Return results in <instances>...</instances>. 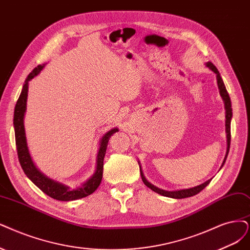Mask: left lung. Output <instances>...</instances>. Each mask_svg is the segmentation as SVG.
Here are the masks:
<instances>
[{"label": "left lung", "instance_id": "obj_1", "mask_svg": "<svg viewBox=\"0 0 250 250\" xmlns=\"http://www.w3.org/2000/svg\"><path fill=\"white\" fill-rule=\"evenodd\" d=\"M206 66L213 71L215 74H216V79H217V85H218V89H219V94L221 96V98H223L224 102H225V108H226V132H227V141H228V148H227V153H226V158L224 160V163L223 165H221V167L225 165L226 163V160H227V156L229 154V145H230V119H232V104H230V99H229V96L228 94L227 91V88L225 86V83L223 81V79H221L220 77V74L217 70V68L214 66L213 63L208 62L206 63ZM220 167V168H221ZM140 172H141V177H142V181L144 182L145 186L147 188H149L150 189H152L153 191L160 193V195L162 196H165V197H169V198H173V199H184V198H189V197H192L197 195V193H199L201 190L204 189L208 184L210 183L211 179L207 180L206 182L200 184V186L198 187H195V188H187V189H180V190H173V191H168V190H164V189H161L159 188H156L154 186H152V184L150 182H148L146 180V178L144 177V175L142 173V170L140 168Z\"/></svg>", "mask_w": 250, "mask_h": 250}]
</instances>
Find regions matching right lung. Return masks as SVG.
<instances>
[{"label": "right lung", "mask_w": 250, "mask_h": 250, "mask_svg": "<svg viewBox=\"0 0 250 250\" xmlns=\"http://www.w3.org/2000/svg\"><path fill=\"white\" fill-rule=\"evenodd\" d=\"M45 64H39L26 77L24 84L22 86L21 96L17 100V103L14 109V131H15V143L16 149L18 154V160H20L21 168L27 177L31 181L36 184L44 193L49 196L50 198L59 201H74L82 199L91 195L100 186L103 177V166H104V158L107 149L108 141L110 137L114 133L118 132V128L114 127L112 130L107 132L100 141V148L97 155V167L95 173L92 174L89 179H87L80 188L75 189H71L69 187L63 186V184L54 181L47 176H45L38 169L36 168L35 164L32 161L29 149L26 145L25 131L23 125V118L26 110V100H27V90H29V81L32 80L35 76L38 75L41 70L44 68Z\"/></svg>", "instance_id": "add662e5"}]
</instances>
